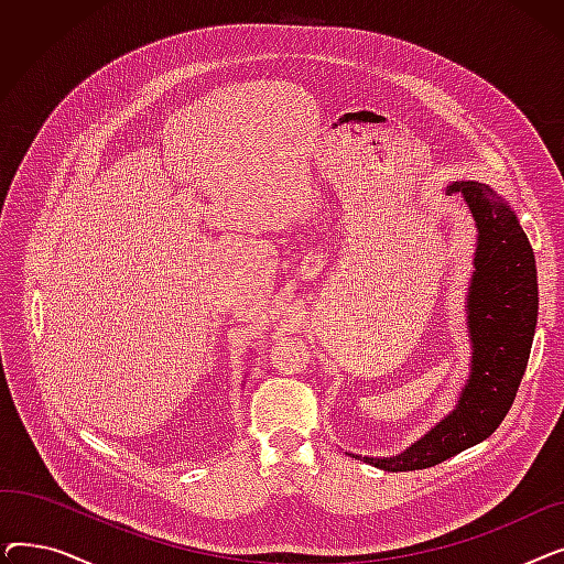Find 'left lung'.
<instances>
[{
    "label": "left lung",
    "mask_w": 564,
    "mask_h": 564,
    "mask_svg": "<svg viewBox=\"0 0 564 564\" xmlns=\"http://www.w3.org/2000/svg\"><path fill=\"white\" fill-rule=\"evenodd\" d=\"M446 194H462L478 232L464 302L468 379L455 409L402 453H349L381 470L430 468L491 436L514 402L538 327L535 256L510 203L476 181H453Z\"/></svg>",
    "instance_id": "1"
}]
</instances>
